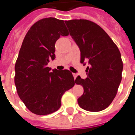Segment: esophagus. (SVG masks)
<instances>
[{"instance_id": "esophagus-1", "label": "esophagus", "mask_w": 135, "mask_h": 135, "mask_svg": "<svg viewBox=\"0 0 135 135\" xmlns=\"http://www.w3.org/2000/svg\"><path fill=\"white\" fill-rule=\"evenodd\" d=\"M73 76H74V79H76V77H77V74H73Z\"/></svg>"}]
</instances>
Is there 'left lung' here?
Listing matches in <instances>:
<instances>
[{
	"label": "left lung",
	"mask_w": 135,
	"mask_h": 135,
	"mask_svg": "<svg viewBox=\"0 0 135 135\" xmlns=\"http://www.w3.org/2000/svg\"><path fill=\"white\" fill-rule=\"evenodd\" d=\"M65 24L80 49V63H88V77L83 79L78 76L75 80L84 89L78 104L86 111H102L115 98L121 82L123 65L120 52L109 35L94 22L73 20Z\"/></svg>",
	"instance_id": "8db88e82"
}]
</instances>
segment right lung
Here are the masks:
<instances>
[{
    "mask_svg": "<svg viewBox=\"0 0 135 135\" xmlns=\"http://www.w3.org/2000/svg\"><path fill=\"white\" fill-rule=\"evenodd\" d=\"M68 35L63 20L49 17L36 22L23 41L15 66V83L21 100L36 115L57 111L64 93L75 85L70 71H51L47 67L55 59L56 41Z\"/></svg>",
    "mask_w": 135,
    "mask_h": 135,
    "instance_id": "right-lung-1",
    "label": "right lung"
}]
</instances>
